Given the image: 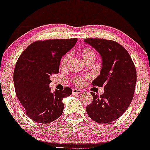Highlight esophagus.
<instances>
[{"mask_svg":"<svg viewBox=\"0 0 150 150\" xmlns=\"http://www.w3.org/2000/svg\"><path fill=\"white\" fill-rule=\"evenodd\" d=\"M72 93L74 94V95H79V94L82 93V90L79 89V88H75L72 90Z\"/></svg>","mask_w":150,"mask_h":150,"instance_id":"obj_1","label":"esophagus"}]
</instances>
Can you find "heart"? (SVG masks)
I'll list each match as a JSON object with an SVG mask.
<instances>
[{
  "label": "heart",
  "instance_id": "obj_1",
  "mask_svg": "<svg viewBox=\"0 0 150 150\" xmlns=\"http://www.w3.org/2000/svg\"><path fill=\"white\" fill-rule=\"evenodd\" d=\"M80 54H81V57H82V59L83 60V62L85 61L88 60V59H95V53L94 50L92 49L89 48V47H86V48L83 49L80 52ZM69 59V55L67 54L65 55L63 57L62 59V61H61V65L62 66H64L67 64V60ZM84 82V80L82 79H78L76 81V83H77L78 85H80Z\"/></svg>",
  "mask_w": 150,
  "mask_h": 150
}]
</instances>
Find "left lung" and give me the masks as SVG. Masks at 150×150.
Returning a JSON list of instances; mask_svg holds the SVG:
<instances>
[{
  "instance_id": "8db88e82",
  "label": "left lung",
  "mask_w": 150,
  "mask_h": 150,
  "mask_svg": "<svg viewBox=\"0 0 150 150\" xmlns=\"http://www.w3.org/2000/svg\"><path fill=\"white\" fill-rule=\"evenodd\" d=\"M84 41L98 52L102 66L92 85L104 86L100 96L91 92L93 100L86 107L89 117L99 123L115 121L132 103L137 82V72L127 50L115 41L88 38Z\"/></svg>"
}]
</instances>
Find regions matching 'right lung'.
Returning <instances> with one entry per match:
<instances>
[{"label":"right lung","instance_id":"obj_1","mask_svg":"<svg viewBox=\"0 0 150 150\" xmlns=\"http://www.w3.org/2000/svg\"><path fill=\"white\" fill-rule=\"evenodd\" d=\"M77 42L72 39L35 41L29 45L18 58L13 75L16 94L26 114L39 123H50L62 114L63 100L72 90L52 92L50 77L59 72L62 57Z\"/></svg>","mask_w":150,"mask_h":150}]
</instances>
